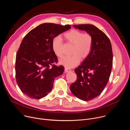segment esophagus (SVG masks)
Segmentation results:
<instances>
[{"instance_id":"1","label":"esophagus","mask_w":130,"mask_h":130,"mask_svg":"<svg viewBox=\"0 0 130 130\" xmlns=\"http://www.w3.org/2000/svg\"><path fill=\"white\" fill-rule=\"evenodd\" d=\"M65 71L66 72H69L71 71V70L70 69H69V68H65Z\"/></svg>"}]
</instances>
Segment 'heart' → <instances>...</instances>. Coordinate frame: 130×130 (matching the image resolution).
I'll return each instance as SVG.
<instances>
[{
  "label": "heart",
  "mask_w": 130,
  "mask_h": 130,
  "mask_svg": "<svg viewBox=\"0 0 130 130\" xmlns=\"http://www.w3.org/2000/svg\"><path fill=\"white\" fill-rule=\"evenodd\" d=\"M64 38L69 44L72 45L70 56L65 57L60 60V63L67 68L76 66L80 59H86L90 54L92 45L93 38L89 33H83L76 29H72L64 34ZM63 41L60 37L55 38L52 43V49L59 58L63 56L61 47Z\"/></svg>",
  "instance_id": "heart-1"
}]
</instances>
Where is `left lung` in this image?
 Masks as SVG:
<instances>
[{
    "label": "left lung",
    "mask_w": 130,
    "mask_h": 130,
    "mask_svg": "<svg viewBox=\"0 0 130 130\" xmlns=\"http://www.w3.org/2000/svg\"><path fill=\"white\" fill-rule=\"evenodd\" d=\"M84 30L93 38L90 54L75 72L77 80L71 84L72 93L83 101L99 96L106 86L113 65L112 47L107 35L96 26L89 24L73 25Z\"/></svg>",
    "instance_id": "1"
}]
</instances>
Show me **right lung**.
I'll use <instances>...</instances> for the list:
<instances>
[{
	"label": "right lung",
	"instance_id": "1",
	"mask_svg": "<svg viewBox=\"0 0 130 130\" xmlns=\"http://www.w3.org/2000/svg\"><path fill=\"white\" fill-rule=\"evenodd\" d=\"M70 28V25L44 23L24 37L15 61L16 82L24 94L39 99L52 90L54 80L64 70L63 66L55 65L58 61L52 49V41Z\"/></svg>",
	"mask_w": 130,
	"mask_h": 130
}]
</instances>
